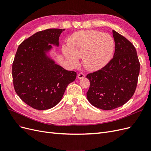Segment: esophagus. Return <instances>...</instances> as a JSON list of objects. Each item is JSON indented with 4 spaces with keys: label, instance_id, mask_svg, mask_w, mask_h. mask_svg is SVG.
I'll return each mask as SVG.
<instances>
[{
    "label": "esophagus",
    "instance_id": "1",
    "mask_svg": "<svg viewBox=\"0 0 151 151\" xmlns=\"http://www.w3.org/2000/svg\"><path fill=\"white\" fill-rule=\"evenodd\" d=\"M85 77H86V76L83 72H80V73H79L78 75H77V77H78L79 79H83V78H84Z\"/></svg>",
    "mask_w": 151,
    "mask_h": 151
}]
</instances>
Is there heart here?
<instances>
[{"label":"heart","instance_id":"b5f03b06","mask_svg":"<svg viewBox=\"0 0 151 151\" xmlns=\"http://www.w3.org/2000/svg\"><path fill=\"white\" fill-rule=\"evenodd\" d=\"M115 48L112 36L96 30H82L71 35L67 47H63L65 57L72 64L78 65V58H83L86 69L96 71L111 60Z\"/></svg>","mask_w":151,"mask_h":151}]
</instances>
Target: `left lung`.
Wrapping results in <instances>:
<instances>
[{
	"instance_id": "1",
	"label": "left lung",
	"mask_w": 151,
	"mask_h": 151,
	"mask_svg": "<svg viewBox=\"0 0 151 151\" xmlns=\"http://www.w3.org/2000/svg\"><path fill=\"white\" fill-rule=\"evenodd\" d=\"M115 51L107 64L86 77L90 86L87 92L93 106L111 110L125 104L134 95L138 82L140 62L134 45L113 31Z\"/></svg>"
}]
</instances>
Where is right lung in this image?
I'll list each match as a JSON object with an SVG mask.
<instances>
[{
	"label": "right lung",
	"mask_w": 151,
	"mask_h": 151,
	"mask_svg": "<svg viewBox=\"0 0 151 151\" xmlns=\"http://www.w3.org/2000/svg\"><path fill=\"white\" fill-rule=\"evenodd\" d=\"M64 29L38 31L18 47L12 63L14 90L26 104L36 109L54 107L62 98L67 86L74 81L77 73L67 70L48 58L45 51L58 46Z\"/></svg>",
	"instance_id": "add662e5"
}]
</instances>
